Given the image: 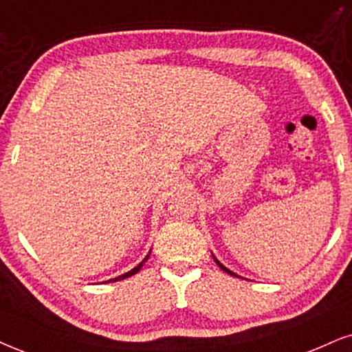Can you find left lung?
<instances>
[{"mask_svg": "<svg viewBox=\"0 0 352 352\" xmlns=\"http://www.w3.org/2000/svg\"><path fill=\"white\" fill-rule=\"evenodd\" d=\"M212 256H214V254H212ZM214 261L217 263V266H219L220 269H222V271H225V272H228V274H230V276H236V274H235V272H232V271H230V269H227V267H225V266H223V264H222V263H220V261H219V259H217V258H215V256H214ZM236 277H240V276H236Z\"/></svg>", "mask_w": 352, "mask_h": 352, "instance_id": "8db88e82", "label": "left lung"}]
</instances>
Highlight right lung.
<instances>
[{
	"mask_svg": "<svg viewBox=\"0 0 352 352\" xmlns=\"http://www.w3.org/2000/svg\"><path fill=\"white\" fill-rule=\"evenodd\" d=\"M148 256H150V253H148V254H146V258H145V259H143V261H142L140 264H138V266H135V267H133V269H130V271H129V272H125V274H122V276H117V277H116V279H111V280H106V282H117V280H122V279H125V277H130V276L137 274V272H138V271H140V269H142V266H143V263H145V261H146V259H148Z\"/></svg>",
	"mask_w": 352,
	"mask_h": 352,
	"instance_id": "add662e5",
	"label": "right lung"
}]
</instances>
